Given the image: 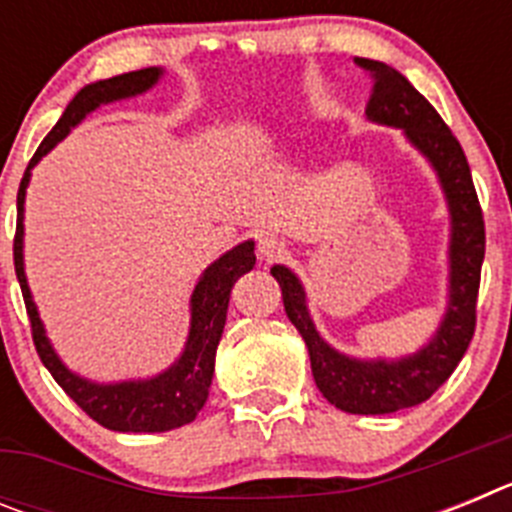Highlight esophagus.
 I'll use <instances>...</instances> for the list:
<instances>
[{
    "label": "esophagus",
    "mask_w": 512,
    "mask_h": 512,
    "mask_svg": "<svg viewBox=\"0 0 512 512\" xmlns=\"http://www.w3.org/2000/svg\"><path fill=\"white\" fill-rule=\"evenodd\" d=\"M284 253H287V246H284V241H279L277 235H264L259 241V256L266 264L284 259Z\"/></svg>",
    "instance_id": "obj_1"
}]
</instances>
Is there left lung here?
<instances>
[{
  "instance_id": "left-lung-1",
  "label": "left lung",
  "mask_w": 512,
  "mask_h": 512,
  "mask_svg": "<svg viewBox=\"0 0 512 512\" xmlns=\"http://www.w3.org/2000/svg\"><path fill=\"white\" fill-rule=\"evenodd\" d=\"M374 79L366 117L377 125L400 128L428 158L441 182L451 215L449 302L433 338L420 351L400 359H354L323 341L310 312L300 279L277 264L271 277L282 287L287 318L305 338L312 377L330 405L343 413L384 415L415 408L441 387L461 361L477 325L479 271L485 261V220L474 192L472 171L459 140L433 104L387 63L356 58Z\"/></svg>"
}]
</instances>
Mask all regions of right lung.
<instances>
[{
    "label": "right lung",
    "instance_id": "obj_1",
    "mask_svg": "<svg viewBox=\"0 0 512 512\" xmlns=\"http://www.w3.org/2000/svg\"><path fill=\"white\" fill-rule=\"evenodd\" d=\"M164 69L151 66V69L130 71V74L112 76V79L94 81L81 89L69 107L63 110L61 120L56 128L45 135L43 143L38 146L35 156L27 164L25 176L20 182L17 192V233H15V271L17 282H20L22 297H25L27 315H30V328H33V343L38 348L40 361L45 369L53 374L63 392L79 405L84 413L99 425L120 433H164L171 428H182L192 423L202 408H205L207 395H210L212 374H215V351L220 336H223L225 318H228V302L230 289L243 277L246 271L256 264V253H253V241H243L220 259L212 261L202 271L200 282L194 284L189 310V336L184 343V351L179 359L151 379H130V382H112L99 384L92 379H84L74 374L69 366L58 359L53 351L51 341L45 336L43 320L38 315L30 287L25 277V256H22V238H25V192L30 184V171L38 164L45 153L56 148L71 128H76L89 112H94L99 104H110L117 99H128L135 94H143L161 79Z\"/></svg>",
    "mask_w": 512,
    "mask_h": 512
}]
</instances>
